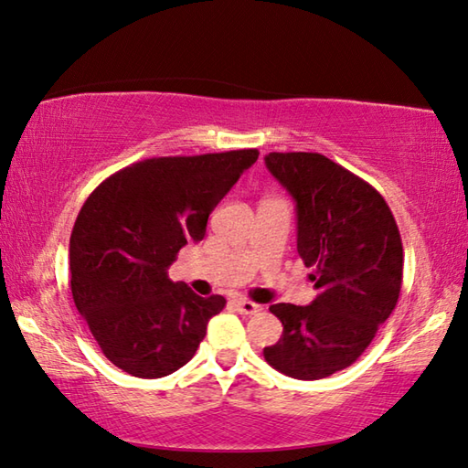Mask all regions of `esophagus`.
Here are the masks:
<instances>
[{
  "label": "esophagus",
  "mask_w": 468,
  "mask_h": 468,
  "mask_svg": "<svg viewBox=\"0 0 468 468\" xmlns=\"http://www.w3.org/2000/svg\"><path fill=\"white\" fill-rule=\"evenodd\" d=\"M234 304L239 306V311L244 313V315H255V313L263 309L261 304L252 303V301H249V298H234Z\"/></svg>",
  "instance_id": "1"
}]
</instances>
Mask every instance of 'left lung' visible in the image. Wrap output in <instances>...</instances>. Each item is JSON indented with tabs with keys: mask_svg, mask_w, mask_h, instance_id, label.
Listing matches in <instances>:
<instances>
[{
	"mask_svg": "<svg viewBox=\"0 0 468 468\" xmlns=\"http://www.w3.org/2000/svg\"><path fill=\"white\" fill-rule=\"evenodd\" d=\"M265 165L296 201V249L319 294L270 306L284 332L263 356L288 378L321 379L355 363L396 309L400 232L384 197L321 153H270Z\"/></svg>",
	"mask_w": 468,
	"mask_h": 468,
	"instance_id": "1",
	"label": "left lung"
}]
</instances>
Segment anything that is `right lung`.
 Returning <instances> with one entry per match:
<instances>
[{"mask_svg":"<svg viewBox=\"0 0 468 468\" xmlns=\"http://www.w3.org/2000/svg\"><path fill=\"white\" fill-rule=\"evenodd\" d=\"M257 157L239 149L144 159L84 201L70 236L72 298L122 371L155 379L195 356L226 298L195 294L167 267L184 244L203 240L209 213Z\"/></svg>","mask_w":468,"mask_h":468,"instance_id":"right-lung-1","label":"right lung"}]
</instances>
